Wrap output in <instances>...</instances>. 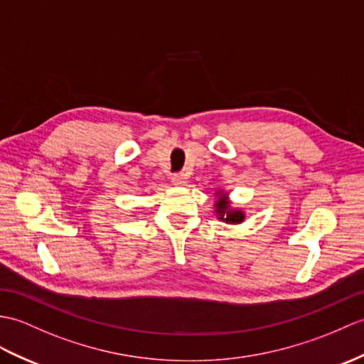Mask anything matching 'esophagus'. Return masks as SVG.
I'll return each instance as SVG.
<instances>
[{
  "label": "esophagus",
  "instance_id": "obj_1",
  "mask_svg": "<svg viewBox=\"0 0 364 364\" xmlns=\"http://www.w3.org/2000/svg\"><path fill=\"white\" fill-rule=\"evenodd\" d=\"M172 183L175 186H184L186 183H188V180H186L184 173H173L172 175Z\"/></svg>",
  "mask_w": 364,
  "mask_h": 364
}]
</instances>
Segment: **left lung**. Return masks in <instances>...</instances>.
Masks as SVG:
<instances>
[{
    "label": "left lung",
    "mask_w": 364,
    "mask_h": 364,
    "mask_svg": "<svg viewBox=\"0 0 364 364\" xmlns=\"http://www.w3.org/2000/svg\"><path fill=\"white\" fill-rule=\"evenodd\" d=\"M220 196H217V203H215V213L218 215L220 220H223L225 223H242L245 220V214L239 209H231L230 208V201H228L226 193L223 192H217Z\"/></svg>",
    "instance_id": "left-lung-1"
}]
</instances>
